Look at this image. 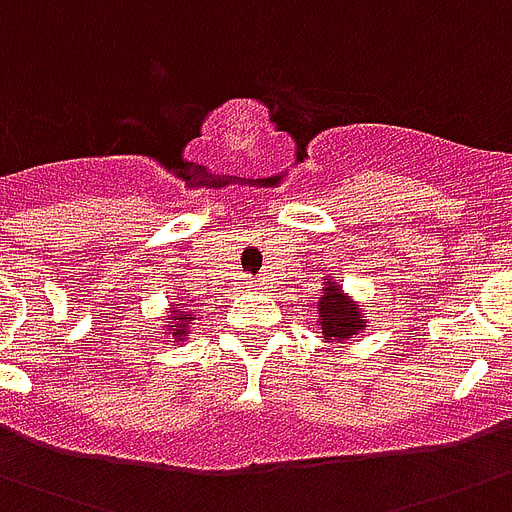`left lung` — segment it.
I'll list each match as a JSON object with an SVG mask.
<instances>
[{"instance_id": "8db88e82", "label": "left lung", "mask_w": 512, "mask_h": 512, "mask_svg": "<svg viewBox=\"0 0 512 512\" xmlns=\"http://www.w3.org/2000/svg\"><path fill=\"white\" fill-rule=\"evenodd\" d=\"M321 313V332L327 340H345V337L356 335L358 329H364V316L358 313V308L350 303L348 297L342 295L337 284L327 281L324 287V297L319 303Z\"/></svg>"}]
</instances>
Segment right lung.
<instances>
[{"label": "right lung", "mask_w": 512, "mask_h": 512, "mask_svg": "<svg viewBox=\"0 0 512 512\" xmlns=\"http://www.w3.org/2000/svg\"><path fill=\"white\" fill-rule=\"evenodd\" d=\"M185 319H188V313H185V311H175V321H185ZM172 327H175V332H172V335L185 337V324H172Z\"/></svg>", "instance_id": "right-lung-1"}]
</instances>
